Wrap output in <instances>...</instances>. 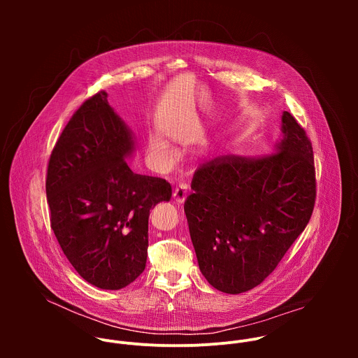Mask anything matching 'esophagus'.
<instances>
[{"label": "esophagus", "instance_id": "34e87169", "mask_svg": "<svg viewBox=\"0 0 358 358\" xmlns=\"http://www.w3.org/2000/svg\"><path fill=\"white\" fill-rule=\"evenodd\" d=\"M187 192H188V187H187V184H180V185L174 189V192H173L174 202H177V203H182V202L185 201V198H187Z\"/></svg>", "mask_w": 358, "mask_h": 358}]
</instances>
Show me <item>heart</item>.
I'll return each mask as SVG.
<instances>
[{
  "instance_id": "1",
  "label": "heart",
  "mask_w": 358,
  "mask_h": 358,
  "mask_svg": "<svg viewBox=\"0 0 358 358\" xmlns=\"http://www.w3.org/2000/svg\"><path fill=\"white\" fill-rule=\"evenodd\" d=\"M150 150L155 152V155L157 156V159L162 163H169L171 160V157H173L169 145L162 138H159V137H152L150 140Z\"/></svg>"
}]
</instances>
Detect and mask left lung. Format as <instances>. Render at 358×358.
<instances>
[{
	"instance_id": "8db88e82",
	"label": "left lung",
	"mask_w": 358,
	"mask_h": 358,
	"mask_svg": "<svg viewBox=\"0 0 358 358\" xmlns=\"http://www.w3.org/2000/svg\"><path fill=\"white\" fill-rule=\"evenodd\" d=\"M272 155L220 156L195 171L184 211L199 271L238 294L262 283L309 224L316 201L312 143L285 112Z\"/></svg>"
}]
</instances>
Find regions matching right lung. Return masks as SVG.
Here are the masks:
<instances>
[{
  "label": "right lung",
  "instance_id": "1",
  "mask_svg": "<svg viewBox=\"0 0 358 358\" xmlns=\"http://www.w3.org/2000/svg\"><path fill=\"white\" fill-rule=\"evenodd\" d=\"M133 150L131 131L100 90L73 113L48 163L50 228L75 271L106 290L143 273L150 210L171 198L169 181L130 170Z\"/></svg>",
  "mask_w": 358,
  "mask_h": 358
}]
</instances>
